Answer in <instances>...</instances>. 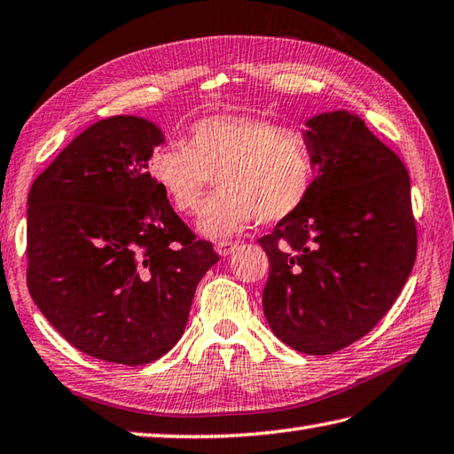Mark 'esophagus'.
<instances>
[{
  "instance_id": "esophagus-1",
  "label": "esophagus",
  "mask_w": 454,
  "mask_h": 454,
  "mask_svg": "<svg viewBox=\"0 0 454 454\" xmlns=\"http://www.w3.org/2000/svg\"><path fill=\"white\" fill-rule=\"evenodd\" d=\"M237 243H233V241H219L217 245H215V251H217V254H221V256H229L231 253H233L235 249H237Z\"/></svg>"
}]
</instances>
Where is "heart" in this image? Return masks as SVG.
<instances>
[{"mask_svg":"<svg viewBox=\"0 0 454 454\" xmlns=\"http://www.w3.org/2000/svg\"><path fill=\"white\" fill-rule=\"evenodd\" d=\"M148 174L172 207L192 213L203 203L198 231L225 239L251 225L280 223L304 207L318 177L316 150L306 132L253 114H217L190 126L185 144L150 153Z\"/></svg>","mask_w":454,"mask_h":454,"instance_id":"1","label":"heart"}]
</instances>
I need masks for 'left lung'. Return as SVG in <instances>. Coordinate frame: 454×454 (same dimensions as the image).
I'll use <instances>...</instances> for the list:
<instances>
[{
    "instance_id": "left-lung-1",
    "label": "left lung",
    "mask_w": 454,
    "mask_h": 454,
    "mask_svg": "<svg viewBox=\"0 0 454 454\" xmlns=\"http://www.w3.org/2000/svg\"><path fill=\"white\" fill-rule=\"evenodd\" d=\"M318 177L304 207L259 239L262 310L296 352L328 356L378 324L411 275L417 227L403 161L357 114L306 121Z\"/></svg>"
}]
</instances>
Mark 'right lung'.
<instances>
[{
  "mask_svg": "<svg viewBox=\"0 0 454 454\" xmlns=\"http://www.w3.org/2000/svg\"><path fill=\"white\" fill-rule=\"evenodd\" d=\"M164 144L140 116L89 126L27 198V286L61 336L97 360L144 365L185 330L195 286L219 261L152 182Z\"/></svg>",
  "mask_w": 454,
  "mask_h": 454,
  "instance_id": "1",
  "label": "right lung"
}]
</instances>
